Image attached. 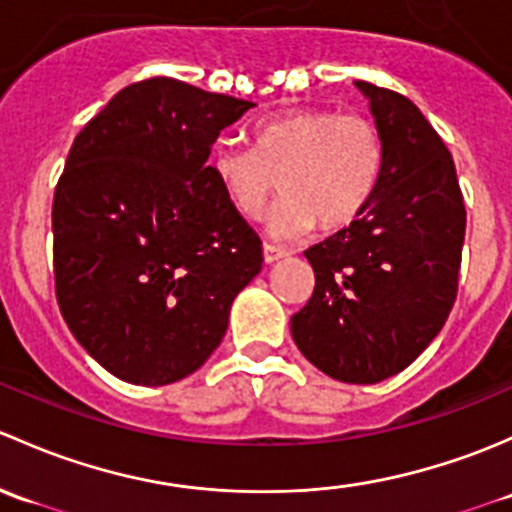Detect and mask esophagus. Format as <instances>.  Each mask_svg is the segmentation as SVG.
<instances>
[{
    "instance_id": "1",
    "label": "esophagus",
    "mask_w": 512,
    "mask_h": 512,
    "mask_svg": "<svg viewBox=\"0 0 512 512\" xmlns=\"http://www.w3.org/2000/svg\"><path fill=\"white\" fill-rule=\"evenodd\" d=\"M286 256V249L276 244H263V261L266 263H276L278 258Z\"/></svg>"
}]
</instances>
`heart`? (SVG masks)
Returning <instances> with one entry per match:
<instances>
[{"label": "heart", "instance_id": "obj_1", "mask_svg": "<svg viewBox=\"0 0 512 512\" xmlns=\"http://www.w3.org/2000/svg\"><path fill=\"white\" fill-rule=\"evenodd\" d=\"M254 150L221 142L212 172L231 207L256 219L283 189L273 214L276 234L337 231L370 204L382 172V138L370 118L323 108L288 110L261 120L251 133Z\"/></svg>", "mask_w": 512, "mask_h": 512}]
</instances>
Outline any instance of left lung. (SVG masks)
I'll return each mask as SVG.
<instances>
[{
    "instance_id": "left-lung-1",
    "label": "left lung",
    "mask_w": 512,
    "mask_h": 512,
    "mask_svg": "<svg viewBox=\"0 0 512 512\" xmlns=\"http://www.w3.org/2000/svg\"><path fill=\"white\" fill-rule=\"evenodd\" d=\"M382 138V172L350 226L310 246L308 303L291 318L298 350L328 377L374 384L409 367L449 318L466 207L444 140L402 93L357 81Z\"/></svg>"
}]
</instances>
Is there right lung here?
Instances as JSON below:
<instances>
[{"label": "right lung", "mask_w": 512, "mask_h": 512, "mask_svg": "<svg viewBox=\"0 0 512 512\" xmlns=\"http://www.w3.org/2000/svg\"><path fill=\"white\" fill-rule=\"evenodd\" d=\"M251 100L130 83L76 135L54 192L56 300L76 340L142 387L187 377L261 271V239L207 165Z\"/></svg>", "instance_id": "obj_1"}]
</instances>
